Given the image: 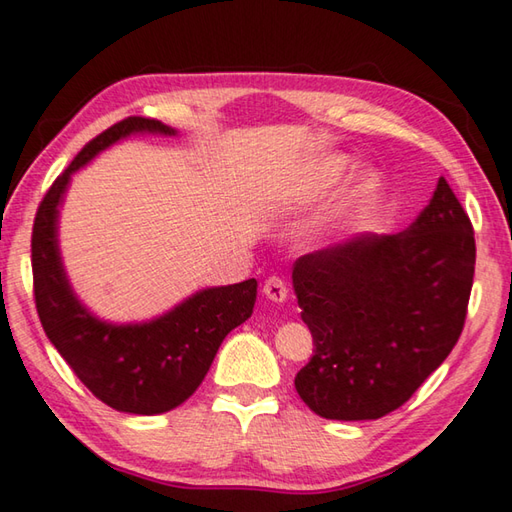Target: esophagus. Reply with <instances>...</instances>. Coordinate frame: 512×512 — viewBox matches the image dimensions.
Returning <instances> with one entry per match:
<instances>
[{
	"mask_svg": "<svg viewBox=\"0 0 512 512\" xmlns=\"http://www.w3.org/2000/svg\"><path fill=\"white\" fill-rule=\"evenodd\" d=\"M264 295L270 299V302H284V299L288 297V288H286V282L282 277H268L264 282Z\"/></svg>",
	"mask_w": 512,
	"mask_h": 512,
	"instance_id": "obj_1",
	"label": "esophagus"
}]
</instances>
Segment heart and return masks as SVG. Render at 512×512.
<instances>
[{"label": "heart", "mask_w": 512, "mask_h": 512, "mask_svg": "<svg viewBox=\"0 0 512 512\" xmlns=\"http://www.w3.org/2000/svg\"><path fill=\"white\" fill-rule=\"evenodd\" d=\"M350 168V159L348 157H333L317 170L315 175V186L308 190L306 195H313L315 190H322L326 186H333L335 182H339L346 175V170ZM379 193V177L375 173H362L357 177V182L353 184V188L348 190L346 199L339 206V210L335 213V222L339 224H350L355 219L362 217L366 210L370 208V204L375 202V197Z\"/></svg>", "instance_id": "b5f03b06"}]
</instances>
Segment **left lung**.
Segmentation results:
<instances>
[{"instance_id": "left-lung-1", "label": "left lung", "mask_w": 512, "mask_h": 512, "mask_svg": "<svg viewBox=\"0 0 512 512\" xmlns=\"http://www.w3.org/2000/svg\"><path fill=\"white\" fill-rule=\"evenodd\" d=\"M473 275V224L444 177L402 233L299 257L293 288L315 344L295 377L304 404L342 422L406 404L462 335Z\"/></svg>"}]
</instances>
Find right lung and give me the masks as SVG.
I'll return each mask as SVG.
<instances>
[{"label": "right lung", "mask_w": 512, "mask_h": 512, "mask_svg": "<svg viewBox=\"0 0 512 512\" xmlns=\"http://www.w3.org/2000/svg\"><path fill=\"white\" fill-rule=\"evenodd\" d=\"M133 133L177 130L157 119L128 117L79 150L37 208L30 242L33 288L44 333L90 393L119 413L159 415L184 404L204 382L224 337L253 315L257 282L204 288L142 324L104 322L79 302L59 255V206L73 173Z\"/></svg>", "instance_id": "right-lung-1"}]
</instances>
